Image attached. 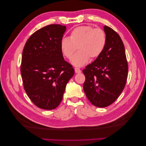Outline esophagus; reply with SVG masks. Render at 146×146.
I'll return each mask as SVG.
<instances>
[{
  "instance_id": "obj_1",
  "label": "esophagus",
  "mask_w": 146,
  "mask_h": 146,
  "mask_svg": "<svg viewBox=\"0 0 146 146\" xmlns=\"http://www.w3.org/2000/svg\"><path fill=\"white\" fill-rule=\"evenodd\" d=\"M75 71L76 73H80L82 72V71L80 70L79 68H75Z\"/></svg>"
}]
</instances>
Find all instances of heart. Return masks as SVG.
Segmentation results:
<instances>
[{
    "label": "heart",
    "mask_w": 146,
    "mask_h": 146,
    "mask_svg": "<svg viewBox=\"0 0 146 146\" xmlns=\"http://www.w3.org/2000/svg\"><path fill=\"white\" fill-rule=\"evenodd\" d=\"M107 44V36L100 28L91 26H82L74 29L69 38L60 42V49L64 56L70 59L78 47L79 51L71 58L73 66L82 67L90 58L95 60L103 52Z\"/></svg>",
    "instance_id": "obj_1"
}]
</instances>
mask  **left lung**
<instances>
[{"label":"left lung","instance_id":"obj_1","mask_svg":"<svg viewBox=\"0 0 146 146\" xmlns=\"http://www.w3.org/2000/svg\"><path fill=\"white\" fill-rule=\"evenodd\" d=\"M107 44L103 52L83 73L85 76L83 90L86 97L97 107L113 104L125 87L128 73L125 48L119 35L105 26Z\"/></svg>","mask_w":146,"mask_h":146}]
</instances>
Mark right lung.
<instances>
[{"label":"right lung","instance_id":"1","mask_svg":"<svg viewBox=\"0 0 146 146\" xmlns=\"http://www.w3.org/2000/svg\"><path fill=\"white\" fill-rule=\"evenodd\" d=\"M66 29L60 24L42 27L30 36L23 49L21 73L24 88L31 100L42 109L52 110L60 105L75 73L60 49Z\"/></svg>","mask_w":146,"mask_h":146}]
</instances>
